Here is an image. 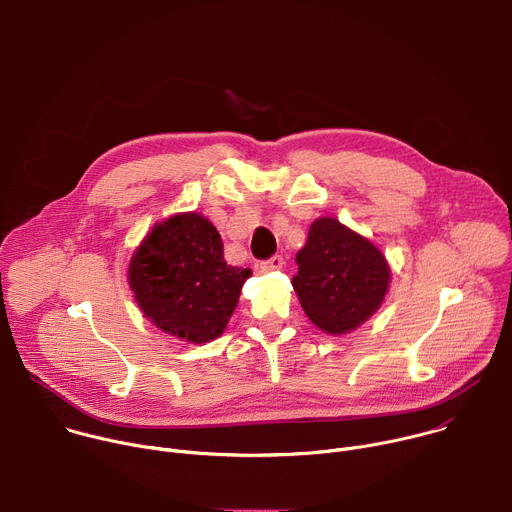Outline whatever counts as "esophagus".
<instances>
[{
  "mask_svg": "<svg viewBox=\"0 0 512 512\" xmlns=\"http://www.w3.org/2000/svg\"><path fill=\"white\" fill-rule=\"evenodd\" d=\"M283 265H285V259L281 255H275V257H271L267 261H261L259 263V271L261 273H271V271H279Z\"/></svg>",
  "mask_w": 512,
  "mask_h": 512,
  "instance_id": "34e87169",
  "label": "esophagus"
}]
</instances>
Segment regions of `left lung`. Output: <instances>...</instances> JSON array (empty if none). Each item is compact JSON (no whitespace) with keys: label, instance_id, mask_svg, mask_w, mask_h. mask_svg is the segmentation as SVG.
I'll return each mask as SVG.
<instances>
[{"label":"left lung","instance_id":"obj_1","mask_svg":"<svg viewBox=\"0 0 512 512\" xmlns=\"http://www.w3.org/2000/svg\"><path fill=\"white\" fill-rule=\"evenodd\" d=\"M296 263L291 285L310 322L326 334L356 330L385 302L391 283L387 257L338 218H316Z\"/></svg>","mask_w":512,"mask_h":512}]
</instances>
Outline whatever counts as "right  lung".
<instances>
[{"mask_svg": "<svg viewBox=\"0 0 512 512\" xmlns=\"http://www.w3.org/2000/svg\"><path fill=\"white\" fill-rule=\"evenodd\" d=\"M251 269L227 265L216 227L200 212H178L143 237L127 281L156 328L190 344L221 336Z\"/></svg>", "mask_w": 512, "mask_h": 512, "instance_id": "right-lung-1", "label": "right lung"}]
</instances>
